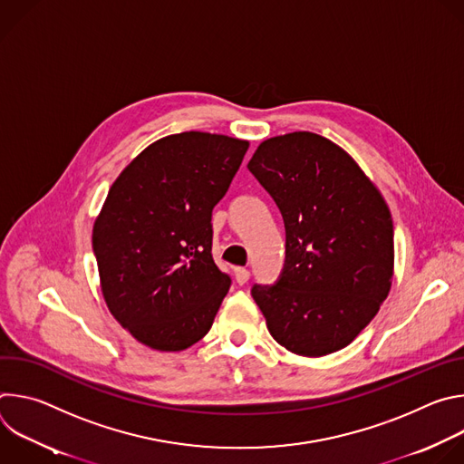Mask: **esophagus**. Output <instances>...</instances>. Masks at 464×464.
<instances>
[{
    "instance_id": "34e87169",
    "label": "esophagus",
    "mask_w": 464,
    "mask_h": 464,
    "mask_svg": "<svg viewBox=\"0 0 464 464\" xmlns=\"http://www.w3.org/2000/svg\"><path fill=\"white\" fill-rule=\"evenodd\" d=\"M235 281L238 285H246L249 281V272L246 268H235Z\"/></svg>"
}]
</instances>
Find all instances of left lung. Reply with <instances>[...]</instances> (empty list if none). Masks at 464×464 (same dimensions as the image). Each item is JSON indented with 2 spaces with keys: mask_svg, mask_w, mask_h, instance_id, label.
<instances>
[{
  "mask_svg": "<svg viewBox=\"0 0 464 464\" xmlns=\"http://www.w3.org/2000/svg\"><path fill=\"white\" fill-rule=\"evenodd\" d=\"M247 169L286 229L277 283L251 288L270 334L299 356L347 347L392 281V220L380 190L343 149L312 131L262 141Z\"/></svg>",
  "mask_w": 464,
  "mask_h": 464,
  "instance_id": "8db88e82",
  "label": "left lung"
}]
</instances>
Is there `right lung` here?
I'll return each instance as SVG.
<instances>
[{
	"instance_id": "1",
	"label": "right lung",
	"mask_w": 464,
	"mask_h": 464,
	"mask_svg": "<svg viewBox=\"0 0 464 464\" xmlns=\"http://www.w3.org/2000/svg\"><path fill=\"white\" fill-rule=\"evenodd\" d=\"M249 143L181 131L147 147L113 181L93 224L111 315L143 345L183 351L215 321L231 279L213 260V209Z\"/></svg>"
}]
</instances>
